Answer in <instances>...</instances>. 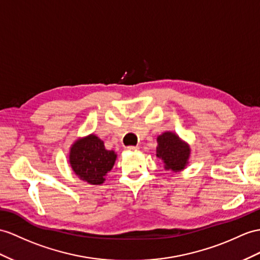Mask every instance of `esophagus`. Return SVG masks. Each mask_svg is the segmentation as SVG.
<instances>
[{
	"label": "esophagus",
	"instance_id": "esophagus-1",
	"mask_svg": "<svg viewBox=\"0 0 260 260\" xmlns=\"http://www.w3.org/2000/svg\"><path fill=\"white\" fill-rule=\"evenodd\" d=\"M139 148L138 147H128L126 148V151H137Z\"/></svg>",
	"mask_w": 260,
	"mask_h": 260
}]
</instances>
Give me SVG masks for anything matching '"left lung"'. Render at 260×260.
<instances>
[{
	"instance_id": "8db88e82",
	"label": "left lung",
	"mask_w": 260,
	"mask_h": 260,
	"mask_svg": "<svg viewBox=\"0 0 260 260\" xmlns=\"http://www.w3.org/2000/svg\"><path fill=\"white\" fill-rule=\"evenodd\" d=\"M156 141V156L163 161L164 169L173 172L185 169L191 154V148L186 142L170 131L157 137Z\"/></svg>"
}]
</instances>
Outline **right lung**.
<instances>
[{
    "instance_id": "add662e5",
    "label": "right lung",
    "mask_w": 260,
    "mask_h": 260,
    "mask_svg": "<svg viewBox=\"0 0 260 260\" xmlns=\"http://www.w3.org/2000/svg\"><path fill=\"white\" fill-rule=\"evenodd\" d=\"M116 159L115 151L107 150L104 141L94 135L76 140L69 151V163L74 173L92 185L103 184Z\"/></svg>"
}]
</instances>
